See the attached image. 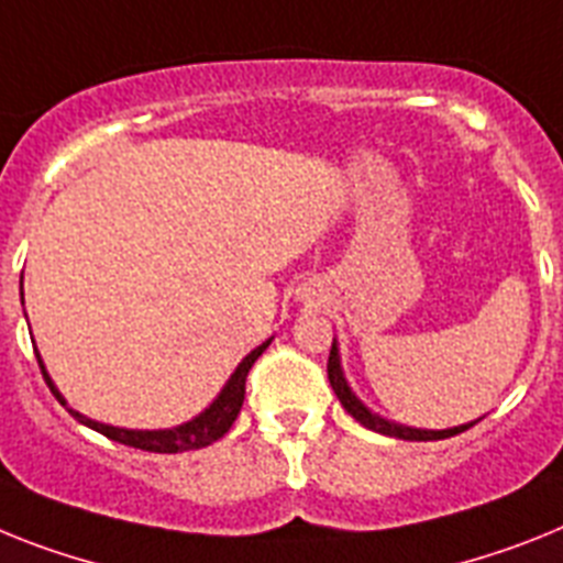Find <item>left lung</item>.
<instances>
[{
	"label": "left lung",
	"mask_w": 563,
	"mask_h": 563,
	"mask_svg": "<svg viewBox=\"0 0 563 563\" xmlns=\"http://www.w3.org/2000/svg\"><path fill=\"white\" fill-rule=\"evenodd\" d=\"M325 372H329V384H332L334 395L340 398L343 409L352 415L357 423H363L372 432L389 434V438H404V441H443V438H452L457 432H466L475 423H466V427H455V429H441V432H434V429H412V427H400V423H391V420L380 418V415H372L361 400L354 398L352 389L346 386V377L340 372V361H338V346L332 343V352H329V363H325Z\"/></svg>",
	"instance_id": "8db88e82"
}]
</instances>
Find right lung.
<instances>
[{
    "mask_svg": "<svg viewBox=\"0 0 563 563\" xmlns=\"http://www.w3.org/2000/svg\"><path fill=\"white\" fill-rule=\"evenodd\" d=\"M268 340L263 343V346L254 349L252 354H245V361L240 363L238 372L229 377V384H225V389L220 391V398L214 400V404L206 409V412L200 415V418L188 420V423H183V427L177 429H157V432H136V429H117V427H106V423H97V420L91 418H82L79 412H74L70 409V415L79 420V423H85V427L97 429L99 434H106V438H111V441L117 443H125V446H134V450H145V452H163V455H172V452H188V450H200V446H209V443L220 441L225 432L231 429V423L238 420L240 415V406H243L245 400V377H249V369L254 366V361H257L260 354L266 352ZM40 361V357H36ZM40 369H42V377H45V384L51 386V391L56 395V400L59 404H65L63 395L56 391V386L51 384L48 372H45V366H42L40 361Z\"/></svg>",
    "mask_w": 563,
    "mask_h": 563,
    "instance_id": "add662e5",
    "label": "right lung"
}]
</instances>
